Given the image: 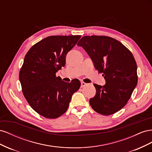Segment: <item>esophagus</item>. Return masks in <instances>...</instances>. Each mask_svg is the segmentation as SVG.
Wrapping results in <instances>:
<instances>
[{"label": "esophagus", "mask_w": 152, "mask_h": 152, "mask_svg": "<svg viewBox=\"0 0 152 152\" xmlns=\"http://www.w3.org/2000/svg\"><path fill=\"white\" fill-rule=\"evenodd\" d=\"M86 85H87V84L85 83V82H81V87H85Z\"/></svg>", "instance_id": "esophagus-1"}]
</instances>
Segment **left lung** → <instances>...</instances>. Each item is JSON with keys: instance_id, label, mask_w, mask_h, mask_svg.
I'll return each instance as SVG.
<instances>
[{"instance_id": "left-lung-1", "label": "left lung", "mask_w": 152, "mask_h": 152, "mask_svg": "<svg viewBox=\"0 0 152 152\" xmlns=\"http://www.w3.org/2000/svg\"><path fill=\"white\" fill-rule=\"evenodd\" d=\"M83 48L106 84H94L96 95L89 100L93 109L110 115L125 106L137 83V65L131 52L117 40L107 36H84L77 43Z\"/></svg>"}]
</instances>
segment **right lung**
Segmentation results:
<instances>
[{"instance_id": "right-lung-1", "label": "right lung", "mask_w": 152, "mask_h": 152, "mask_svg": "<svg viewBox=\"0 0 152 152\" xmlns=\"http://www.w3.org/2000/svg\"><path fill=\"white\" fill-rule=\"evenodd\" d=\"M80 35L49 36L32 46L25 55L20 81L25 99L35 111L48 118H56L67 110L80 82L61 80L56 73L65 65L67 53Z\"/></svg>"}]
</instances>
